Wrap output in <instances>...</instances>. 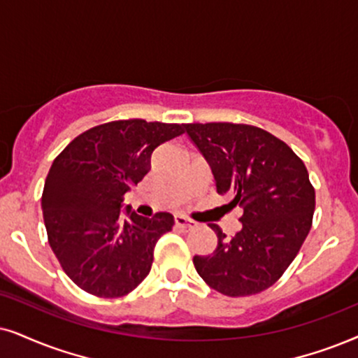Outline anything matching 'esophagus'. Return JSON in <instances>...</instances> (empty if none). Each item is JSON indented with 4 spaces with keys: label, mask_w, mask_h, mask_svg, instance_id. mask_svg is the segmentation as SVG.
I'll return each mask as SVG.
<instances>
[{
    "label": "esophagus",
    "mask_w": 358,
    "mask_h": 358,
    "mask_svg": "<svg viewBox=\"0 0 358 358\" xmlns=\"http://www.w3.org/2000/svg\"><path fill=\"white\" fill-rule=\"evenodd\" d=\"M175 224L178 226V228H182L183 231H189V229L196 228V223H194V221L185 218V216H182V215L175 216Z\"/></svg>",
    "instance_id": "1"
}]
</instances>
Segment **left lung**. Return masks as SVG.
I'll return each instance as SVG.
<instances>
[{"label": "left lung", "mask_w": 358, "mask_h": 358, "mask_svg": "<svg viewBox=\"0 0 358 358\" xmlns=\"http://www.w3.org/2000/svg\"><path fill=\"white\" fill-rule=\"evenodd\" d=\"M210 165L216 192L239 205L241 229L193 264L208 286L224 296L257 294L278 280L310 231L315 192L304 162L282 140L259 127L210 122L183 125Z\"/></svg>", "instance_id": "8db88e82"}]
</instances>
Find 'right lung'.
Instances as JSON below:
<instances>
[{
	"label": "right lung",
	"instance_id": "add662e5",
	"mask_svg": "<svg viewBox=\"0 0 358 358\" xmlns=\"http://www.w3.org/2000/svg\"><path fill=\"white\" fill-rule=\"evenodd\" d=\"M182 134L178 124L108 122L80 134L52 162L41 198L48 239L85 292L125 296L150 273L155 244L173 216H138L124 206V194L148 173L152 152Z\"/></svg>",
	"mask_w": 358,
	"mask_h": 358
}]
</instances>
